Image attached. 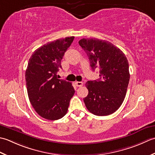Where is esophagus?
<instances>
[{
	"instance_id": "esophagus-1",
	"label": "esophagus",
	"mask_w": 155,
	"mask_h": 155,
	"mask_svg": "<svg viewBox=\"0 0 155 155\" xmlns=\"http://www.w3.org/2000/svg\"><path fill=\"white\" fill-rule=\"evenodd\" d=\"M75 84V85H76V86H78V87H81L82 86H83V83H82L81 81H76Z\"/></svg>"
}]
</instances>
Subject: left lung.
<instances>
[{"mask_svg": "<svg viewBox=\"0 0 155 155\" xmlns=\"http://www.w3.org/2000/svg\"><path fill=\"white\" fill-rule=\"evenodd\" d=\"M89 58L93 71L100 70V79L87 81L88 95L84 98L87 109L96 116H108L123 102L130 80L127 58L120 49L96 38L79 41Z\"/></svg>", "mask_w": 155, "mask_h": 155, "instance_id": "obj_1", "label": "left lung"}]
</instances>
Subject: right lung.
Returning <instances> with one entry per match:
<instances>
[{"mask_svg": "<svg viewBox=\"0 0 155 155\" xmlns=\"http://www.w3.org/2000/svg\"><path fill=\"white\" fill-rule=\"evenodd\" d=\"M74 37L49 42L33 52L25 72L28 96L36 112L43 118L56 120L68 112L75 93L70 82L59 80L57 73Z\"/></svg>", "mask_w": 155, "mask_h": 155, "instance_id": "1", "label": "right lung"}]
</instances>
